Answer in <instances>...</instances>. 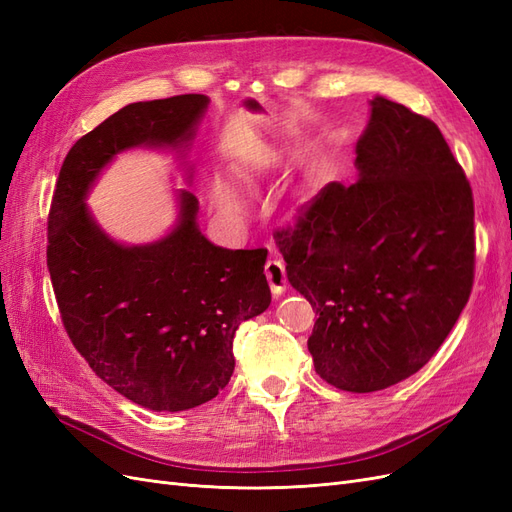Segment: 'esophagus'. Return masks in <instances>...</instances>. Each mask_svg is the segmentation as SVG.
Returning <instances> with one entry per match:
<instances>
[{
  "label": "esophagus",
  "mask_w": 512,
  "mask_h": 512,
  "mask_svg": "<svg viewBox=\"0 0 512 512\" xmlns=\"http://www.w3.org/2000/svg\"><path fill=\"white\" fill-rule=\"evenodd\" d=\"M265 275L269 280V286H271V292L275 294V297H280V294L286 290V284H288V277H286V267L282 260L277 258H271L267 260L265 265Z\"/></svg>",
  "instance_id": "1"
}]
</instances>
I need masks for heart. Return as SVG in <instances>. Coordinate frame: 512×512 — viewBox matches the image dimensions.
Listing matches in <instances>:
<instances>
[{"instance_id": "1", "label": "heart", "mask_w": 512, "mask_h": 512, "mask_svg": "<svg viewBox=\"0 0 512 512\" xmlns=\"http://www.w3.org/2000/svg\"><path fill=\"white\" fill-rule=\"evenodd\" d=\"M213 200L215 203H218V207L224 211V213H228V215H237L239 211H241V203H239V198H237V194L232 192L226 183H222V181H218L213 185Z\"/></svg>"}]
</instances>
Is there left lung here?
I'll return each mask as SVG.
<instances>
[{
	"label": "left lung",
	"mask_w": 512,
	"mask_h": 512,
	"mask_svg": "<svg viewBox=\"0 0 512 512\" xmlns=\"http://www.w3.org/2000/svg\"><path fill=\"white\" fill-rule=\"evenodd\" d=\"M356 168L352 185H324L273 239L316 309V374L371 393L416 374L466 307L474 198L436 123L386 98L371 100Z\"/></svg>",
	"instance_id": "obj_1"
}]
</instances>
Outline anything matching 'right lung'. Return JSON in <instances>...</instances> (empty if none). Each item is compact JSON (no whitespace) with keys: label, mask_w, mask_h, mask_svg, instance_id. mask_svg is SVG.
I'll list each match as a JSON object with an SVG mask.
<instances>
[{"label":"right lung","mask_w":512,"mask_h":512,"mask_svg":"<svg viewBox=\"0 0 512 512\" xmlns=\"http://www.w3.org/2000/svg\"><path fill=\"white\" fill-rule=\"evenodd\" d=\"M207 102L200 94L134 102L104 119L68 151L49 211L46 267L70 342L108 386L158 412L196 408L228 384L239 324L271 303L267 250L209 243L188 190L168 237L123 247L89 218L83 198L119 151L190 141Z\"/></svg>","instance_id":"add662e5"}]
</instances>
